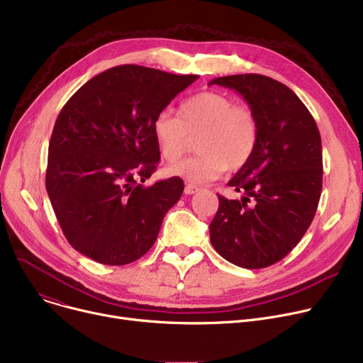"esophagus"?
<instances>
[{
	"label": "esophagus",
	"instance_id": "34e87169",
	"mask_svg": "<svg viewBox=\"0 0 363 363\" xmlns=\"http://www.w3.org/2000/svg\"><path fill=\"white\" fill-rule=\"evenodd\" d=\"M201 188L199 185H194V184H185V194H196V192H199Z\"/></svg>",
	"mask_w": 363,
	"mask_h": 363
}]
</instances>
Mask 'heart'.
<instances>
[{
    "mask_svg": "<svg viewBox=\"0 0 363 363\" xmlns=\"http://www.w3.org/2000/svg\"><path fill=\"white\" fill-rule=\"evenodd\" d=\"M153 135L160 156L177 162L197 138L199 156L169 169V174L203 184L219 178L226 167L238 171L254 156L259 141V119L247 104H235L228 94L201 91L185 99L178 115L160 111L153 119Z\"/></svg>",
    "mask_w": 363,
    "mask_h": 363,
    "instance_id": "1",
    "label": "heart"
}]
</instances>
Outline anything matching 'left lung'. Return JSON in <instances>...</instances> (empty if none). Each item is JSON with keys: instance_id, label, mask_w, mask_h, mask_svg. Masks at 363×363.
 I'll use <instances>...</instances> for the list:
<instances>
[{"instance_id": "left-lung-1", "label": "left lung", "mask_w": 363, "mask_h": 363, "mask_svg": "<svg viewBox=\"0 0 363 363\" xmlns=\"http://www.w3.org/2000/svg\"><path fill=\"white\" fill-rule=\"evenodd\" d=\"M210 84L242 94L259 119L252 159L228 182L245 196L217 194L211 245L238 267H269L299 244L315 216L323 189L321 135L302 101L272 77L236 74Z\"/></svg>"}]
</instances>
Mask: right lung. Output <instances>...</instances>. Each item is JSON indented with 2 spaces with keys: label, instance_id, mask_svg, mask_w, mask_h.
Here are the masks:
<instances>
[{
  "label": "right lung",
  "instance_id": "add662e5",
  "mask_svg": "<svg viewBox=\"0 0 363 363\" xmlns=\"http://www.w3.org/2000/svg\"><path fill=\"white\" fill-rule=\"evenodd\" d=\"M199 79L125 64L83 84L61 109L48 149L46 191L80 254L125 265L146 254L182 196L178 177L143 185L160 153L153 119Z\"/></svg>",
  "mask_w": 363,
  "mask_h": 363
}]
</instances>
